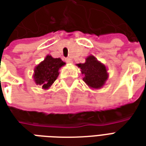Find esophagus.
Here are the masks:
<instances>
[{"label": "esophagus", "mask_w": 146, "mask_h": 146, "mask_svg": "<svg viewBox=\"0 0 146 146\" xmlns=\"http://www.w3.org/2000/svg\"><path fill=\"white\" fill-rule=\"evenodd\" d=\"M66 62H68V63H72V62H73L72 58H66Z\"/></svg>", "instance_id": "esophagus-1"}]
</instances>
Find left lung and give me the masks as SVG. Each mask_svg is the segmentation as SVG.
Returning a JSON list of instances; mask_svg holds the SVG:
<instances>
[{"instance_id": "obj_1", "label": "left lung", "mask_w": 146, "mask_h": 146, "mask_svg": "<svg viewBox=\"0 0 146 146\" xmlns=\"http://www.w3.org/2000/svg\"><path fill=\"white\" fill-rule=\"evenodd\" d=\"M80 68L84 76V81L92 88H99L104 85L108 78L106 68L99 62L95 57L90 55L86 58L85 63L77 65Z\"/></svg>"}]
</instances>
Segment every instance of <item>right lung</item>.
<instances>
[{"label":"right lung","mask_w":146,"mask_h":146,"mask_svg":"<svg viewBox=\"0 0 146 146\" xmlns=\"http://www.w3.org/2000/svg\"><path fill=\"white\" fill-rule=\"evenodd\" d=\"M64 65L65 62L59 58H54L48 55L34 70L33 79L36 84L41 86L42 88L48 89L57 79L58 70Z\"/></svg>","instance_id":"right-lung-1"}]
</instances>
